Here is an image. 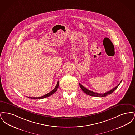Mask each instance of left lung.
Returning a JSON list of instances; mask_svg holds the SVG:
<instances>
[{"label":"left lung","mask_w":135,"mask_h":135,"mask_svg":"<svg viewBox=\"0 0 135 135\" xmlns=\"http://www.w3.org/2000/svg\"><path fill=\"white\" fill-rule=\"evenodd\" d=\"M122 80H121V81L120 82V83L118 84L116 87H115L114 88H113V89L109 90L108 91L105 93H104V94H100V93H95V92H94L93 91H91L90 90L87 89L86 88L84 87V86L81 84L79 83V86L81 88V90H83V91H84V93H85L86 94H87L88 95H89V96H94V97H106L107 96V95H109L110 94H111V93H112L115 90L118 88V86L120 84L122 83Z\"/></svg>","instance_id":"8db88e82"}]
</instances>
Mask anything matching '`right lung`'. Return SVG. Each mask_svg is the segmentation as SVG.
I'll list each match as a JSON object with an SVG mask.
<instances>
[{
  "mask_svg": "<svg viewBox=\"0 0 135 135\" xmlns=\"http://www.w3.org/2000/svg\"><path fill=\"white\" fill-rule=\"evenodd\" d=\"M59 81H58L57 84L56 86H55V88H54V89L52 90L51 91H50V93H47V94H46V95L43 96L39 97H27L29 98H31L32 99H41L45 98H46V97L50 96L52 95L53 94H54L57 91V90H58V88H59Z\"/></svg>",
  "mask_w": 135,
  "mask_h": 135,
  "instance_id": "obj_1",
  "label": "right lung"
}]
</instances>
